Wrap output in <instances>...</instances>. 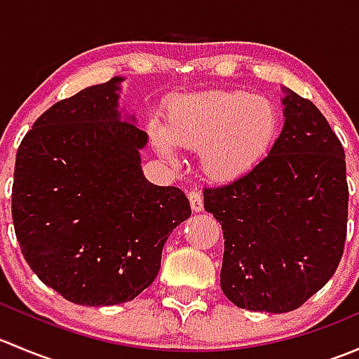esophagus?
<instances>
[{
	"label": "esophagus",
	"mask_w": 359,
	"mask_h": 359,
	"mask_svg": "<svg viewBox=\"0 0 359 359\" xmlns=\"http://www.w3.org/2000/svg\"><path fill=\"white\" fill-rule=\"evenodd\" d=\"M187 198H189L191 208H193L194 212H201V210H203V196H201V191H198V189L189 191V193H187Z\"/></svg>",
	"instance_id": "1"
}]
</instances>
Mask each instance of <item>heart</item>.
<instances>
[{"label":"heart","instance_id":"heart-1","mask_svg":"<svg viewBox=\"0 0 359 359\" xmlns=\"http://www.w3.org/2000/svg\"><path fill=\"white\" fill-rule=\"evenodd\" d=\"M280 116L267 97L238 90H208L173 97L165 126H149L151 142L175 161V147L200 151L201 168L213 180H233L257 165L273 146Z\"/></svg>","mask_w":359,"mask_h":359}]
</instances>
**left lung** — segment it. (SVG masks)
<instances>
[{
    "label": "left lung",
    "mask_w": 359,
    "mask_h": 359,
    "mask_svg": "<svg viewBox=\"0 0 359 359\" xmlns=\"http://www.w3.org/2000/svg\"><path fill=\"white\" fill-rule=\"evenodd\" d=\"M285 125L245 175L205 187L222 226L220 287L241 309L288 313L334 276L347 233L346 156L311 100L283 90Z\"/></svg>",
    "instance_id": "left-lung-1"
}]
</instances>
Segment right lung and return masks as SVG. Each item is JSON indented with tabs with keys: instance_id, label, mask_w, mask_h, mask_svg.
<instances>
[{
	"instance_id": "add662e5",
	"label": "right lung",
	"mask_w": 359,
	"mask_h": 359,
	"mask_svg": "<svg viewBox=\"0 0 359 359\" xmlns=\"http://www.w3.org/2000/svg\"><path fill=\"white\" fill-rule=\"evenodd\" d=\"M123 78L81 90L34 121L17 151L12 217L29 267L79 306L146 290L163 245L189 219L186 194L144 177L147 133L121 121Z\"/></svg>"
}]
</instances>
